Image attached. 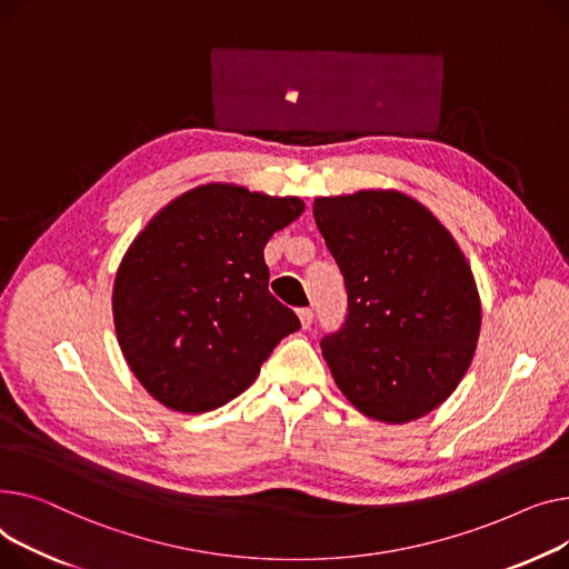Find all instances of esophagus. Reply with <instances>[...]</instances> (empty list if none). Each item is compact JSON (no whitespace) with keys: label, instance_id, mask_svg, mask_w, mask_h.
<instances>
[{"label":"esophagus","instance_id":"1","mask_svg":"<svg viewBox=\"0 0 569 569\" xmlns=\"http://www.w3.org/2000/svg\"><path fill=\"white\" fill-rule=\"evenodd\" d=\"M298 319H300V326H303V328H310V326H312L315 315H312V310H310V308H300V310H298Z\"/></svg>","mask_w":569,"mask_h":569}]
</instances>
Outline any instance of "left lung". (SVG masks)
<instances>
[{
	"label": "left lung",
	"mask_w": 569,
	"mask_h": 569,
	"mask_svg": "<svg viewBox=\"0 0 569 569\" xmlns=\"http://www.w3.org/2000/svg\"><path fill=\"white\" fill-rule=\"evenodd\" d=\"M312 213L349 298L345 326L321 340L338 388L388 425L439 409L469 372L482 326L471 263L452 233L392 188L317 197Z\"/></svg>",
	"instance_id": "obj_1"
}]
</instances>
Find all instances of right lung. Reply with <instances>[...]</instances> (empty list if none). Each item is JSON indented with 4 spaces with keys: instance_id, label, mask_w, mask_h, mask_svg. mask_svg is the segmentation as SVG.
Listing matches in <instances>:
<instances>
[{
    "instance_id": "right-lung-1",
    "label": "right lung",
    "mask_w": 569,
    "mask_h": 569,
    "mask_svg": "<svg viewBox=\"0 0 569 569\" xmlns=\"http://www.w3.org/2000/svg\"><path fill=\"white\" fill-rule=\"evenodd\" d=\"M300 197L202 183L164 204L114 276L117 342L142 388L179 413L224 407L259 377L298 317L269 291L263 246Z\"/></svg>"
}]
</instances>
